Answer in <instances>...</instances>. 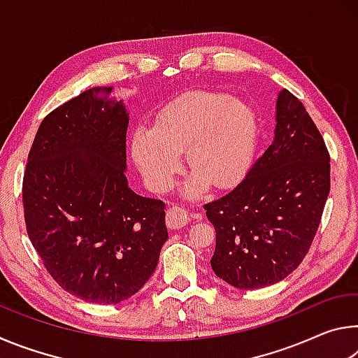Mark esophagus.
Masks as SVG:
<instances>
[{"mask_svg": "<svg viewBox=\"0 0 358 358\" xmlns=\"http://www.w3.org/2000/svg\"><path fill=\"white\" fill-rule=\"evenodd\" d=\"M189 222V215L183 208L172 207L166 215V224L169 229H181Z\"/></svg>", "mask_w": 358, "mask_h": 358, "instance_id": "obj_1", "label": "esophagus"}]
</instances>
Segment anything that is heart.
I'll return each instance as SVG.
<instances>
[{
    "label": "heart",
    "mask_w": 358,
    "mask_h": 358,
    "mask_svg": "<svg viewBox=\"0 0 358 358\" xmlns=\"http://www.w3.org/2000/svg\"><path fill=\"white\" fill-rule=\"evenodd\" d=\"M256 132L248 106L222 94L196 93L162 112L153 131H136L131 153L147 185L164 192L177 178L180 155L186 151L187 164L196 171L186 192L201 196L210 181L227 186L246 171Z\"/></svg>",
    "instance_id": "1"
}]
</instances>
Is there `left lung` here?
I'll list each match as a JSON object with an SVG mask.
<instances>
[{
	"instance_id": "left-lung-1",
	"label": "left lung",
	"mask_w": 358,
	"mask_h": 358,
	"mask_svg": "<svg viewBox=\"0 0 358 358\" xmlns=\"http://www.w3.org/2000/svg\"><path fill=\"white\" fill-rule=\"evenodd\" d=\"M329 192L324 138L301 102L282 90L273 143L232 191L203 205L216 230V276L238 289L282 281L310 251Z\"/></svg>"
}]
</instances>
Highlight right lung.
<instances>
[{
    "label": "right lung",
    "mask_w": 358,
    "mask_h": 358,
    "mask_svg": "<svg viewBox=\"0 0 358 358\" xmlns=\"http://www.w3.org/2000/svg\"><path fill=\"white\" fill-rule=\"evenodd\" d=\"M92 88L42 120L23 177L28 237L50 276L90 303H120L150 280L169 238L166 203L126 180L123 101Z\"/></svg>",
    "instance_id": "1"
}]
</instances>
